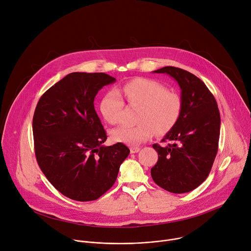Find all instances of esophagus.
<instances>
[{
    "label": "esophagus",
    "mask_w": 251,
    "mask_h": 251,
    "mask_svg": "<svg viewBox=\"0 0 251 251\" xmlns=\"http://www.w3.org/2000/svg\"><path fill=\"white\" fill-rule=\"evenodd\" d=\"M140 151V148L139 147H131L130 148V152L132 154H135V153H138Z\"/></svg>",
    "instance_id": "34e87169"
}]
</instances>
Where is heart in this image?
<instances>
[{
	"label": "heart",
	"instance_id": "b5f03b06",
	"mask_svg": "<svg viewBox=\"0 0 251 251\" xmlns=\"http://www.w3.org/2000/svg\"><path fill=\"white\" fill-rule=\"evenodd\" d=\"M107 92L101 100L100 110L110 124L120 121L124 102L121 93L130 104L139 105L135 126L123 125L111 131L115 142L138 145L150 139L155 131L164 134L171 130L182 113V99L161 83L145 78H136L123 84L118 90Z\"/></svg>",
	"mask_w": 251,
	"mask_h": 251
}]
</instances>
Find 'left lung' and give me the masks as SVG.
Segmentation results:
<instances>
[{
	"label": "left lung",
	"instance_id": "1",
	"mask_svg": "<svg viewBox=\"0 0 251 251\" xmlns=\"http://www.w3.org/2000/svg\"><path fill=\"white\" fill-rule=\"evenodd\" d=\"M153 73L166 74L177 82L182 113L162 140L171 144L153 145L159 158L151 176L170 193H188L205 181L216 159L221 131L218 103L206 85L187 70L165 66Z\"/></svg>",
	"mask_w": 251,
	"mask_h": 251
}]
</instances>
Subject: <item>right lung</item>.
<instances>
[{
	"label": "right lung",
	"mask_w": 251,
	"mask_h": 251,
	"mask_svg": "<svg viewBox=\"0 0 251 251\" xmlns=\"http://www.w3.org/2000/svg\"><path fill=\"white\" fill-rule=\"evenodd\" d=\"M116 79L103 73H73L47 90L32 119L34 152L50 184L78 201L100 198L115 183L130 150L122 143L104 146L106 132L94 98Z\"/></svg>",
	"instance_id": "1"
}]
</instances>
